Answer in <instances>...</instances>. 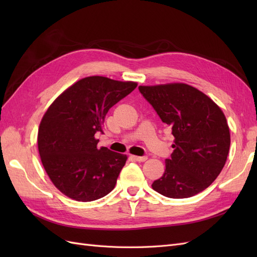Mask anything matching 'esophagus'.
Here are the masks:
<instances>
[{"label": "esophagus", "mask_w": 257, "mask_h": 257, "mask_svg": "<svg viewBox=\"0 0 257 257\" xmlns=\"http://www.w3.org/2000/svg\"><path fill=\"white\" fill-rule=\"evenodd\" d=\"M132 158H133L135 161H137V162H145V161H147V157H146V155H144V157H137V155H133V157H132Z\"/></svg>", "instance_id": "1"}]
</instances>
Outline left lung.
<instances>
[{"label":"left lung","mask_w":257,"mask_h":257,"mask_svg":"<svg viewBox=\"0 0 257 257\" xmlns=\"http://www.w3.org/2000/svg\"><path fill=\"white\" fill-rule=\"evenodd\" d=\"M138 89L175 137L165 173L152 189L169 198H188L203 192L220 175L229 151V128L221 108L185 83Z\"/></svg>","instance_id":"1"}]
</instances>
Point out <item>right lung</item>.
<instances>
[{
	"instance_id": "obj_1",
	"label": "right lung",
	"mask_w": 257,
	"mask_h": 257,
	"mask_svg": "<svg viewBox=\"0 0 257 257\" xmlns=\"http://www.w3.org/2000/svg\"><path fill=\"white\" fill-rule=\"evenodd\" d=\"M136 87L132 81L85 77L62 93L44 114L38 151L46 173L64 195L92 201L113 190L127 157L97 148L95 134H103L108 110Z\"/></svg>"
}]
</instances>
